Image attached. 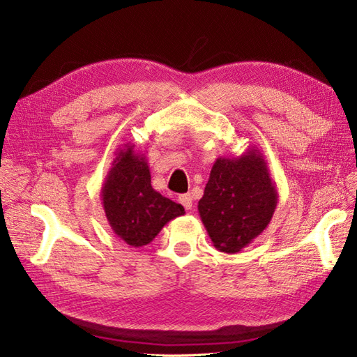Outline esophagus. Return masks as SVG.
<instances>
[{
	"mask_svg": "<svg viewBox=\"0 0 357 357\" xmlns=\"http://www.w3.org/2000/svg\"><path fill=\"white\" fill-rule=\"evenodd\" d=\"M178 200H179L181 205L184 206L187 211H190L192 208V197L190 195H181L178 197Z\"/></svg>",
	"mask_w": 357,
	"mask_h": 357,
	"instance_id": "1",
	"label": "esophagus"
}]
</instances>
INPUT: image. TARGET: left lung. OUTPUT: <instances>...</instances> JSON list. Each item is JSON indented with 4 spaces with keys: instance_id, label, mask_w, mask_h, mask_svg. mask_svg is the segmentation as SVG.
I'll return each instance as SVG.
<instances>
[{
    "instance_id": "8db88e82",
    "label": "left lung",
    "mask_w": 357,
    "mask_h": 357,
    "mask_svg": "<svg viewBox=\"0 0 357 357\" xmlns=\"http://www.w3.org/2000/svg\"><path fill=\"white\" fill-rule=\"evenodd\" d=\"M278 191L259 149L213 162L199 215L217 250L235 254L268 227L277 209Z\"/></svg>"
}]
</instances>
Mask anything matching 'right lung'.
I'll return each instance as SVG.
<instances>
[{
    "mask_svg": "<svg viewBox=\"0 0 357 357\" xmlns=\"http://www.w3.org/2000/svg\"><path fill=\"white\" fill-rule=\"evenodd\" d=\"M101 188L109 226L127 245H148L166 224L184 215V206L151 185L146 157L127 144L119 148Z\"/></svg>",
    "mask_w": 357,
    "mask_h": 357,
    "instance_id": "obj_1",
    "label": "right lung"
}]
</instances>
